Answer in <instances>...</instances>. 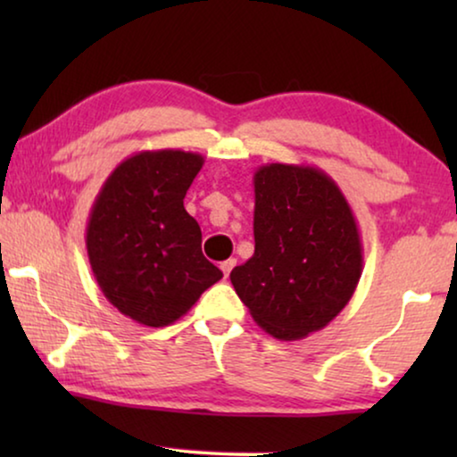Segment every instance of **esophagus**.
<instances>
[{
    "instance_id": "34e87169",
    "label": "esophagus",
    "mask_w": 457,
    "mask_h": 457,
    "mask_svg": "<svg viewBox=\"0 0 457 457\" xmlns=\"http://www.w3.org/2000/svg\"><path fill=\"white\" fill-rule=\"evenodd\" d=\"M235 264H237V260H235V258H230V260H227V262H222L220 268H222L224 278H228V274H230V270H233V268H235Z\"/></svg>"
}]
</instances>
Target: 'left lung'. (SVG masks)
Instances as JSON below:
<instances>
[{
    "instance_id": "8db88e82",
    "label": "left lung",
    "mask_w": 457,
    "mask_h": 457,
    "mask_svg": "<svg viewBox=\"0 0 457 457\" xmlns=\"http://www.w3.org/2000/svg\"><path fill=\"white\" fill-rule=\"evenodd\" d=\"M253 193L255 249L230 283L268 335L303 339L327 327L360 283L358 222L339 185L314 166H260Z\"/></svg>"
}]
</instances>
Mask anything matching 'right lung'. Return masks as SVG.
Returning <instances> with one entry per match:
<instances>
[{
  "mask_svg": "<svg viewBox=\"0 0 457 457\" xmlns=\"http://www.w3.org/2000/svg\"><path fill=\"white\" fill-rule=\"evenodd\" d=\"M204 155L139 152L99 189L87 222V255L105 299L143 327H168L222 278L204 258L202 228L183 199Z\"/></svg>",
  "mask_w": 457,
  "mask_h": 457,
  "instance_id": "right-lung-1",
  "label": "right lung"
}]
</instances>
